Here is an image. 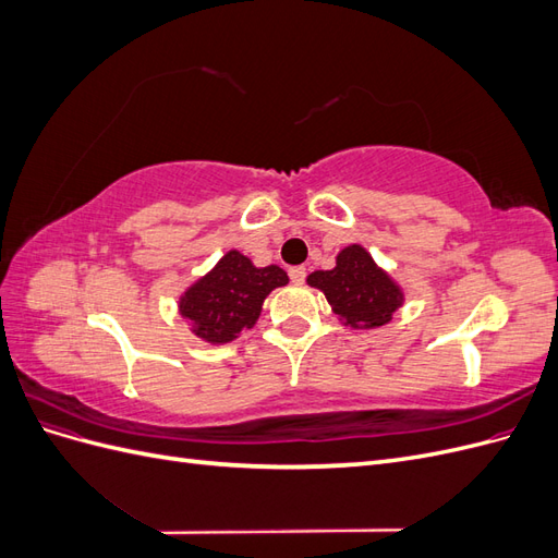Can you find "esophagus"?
Returning <instances> with one entry per match:
<instances>
[{"label": "esophagus", "mask_w": 558, "mask_h": 558, "mask_svg": "<svg viewBox=\"0 0 558 558\" xmlns=\"http://www.w3.org/2000/svg\"><path fill=\"white\" fill-rule=\"evenodd\" d=\"M289 277H291V281H293V283H302V281L307 279V269L302 267V265L291 267V269H289Z\"/></svg>", "instance_id": "34e87169"}]
</instances>
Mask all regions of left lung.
Segmentation results:
<instances>
[{"mask_svg": "<svg viewBox=\"0 0 558 558\" xmlns=\"http://www.w3.org/2000/svg\"><path fill=\"white\" fill-rule=\"evenodd\" d=\"M307 283L324 291L332 312L351 328H379L402 307V289L361 246L351 244L337 253L332 269H316Z\"/></svg>", "mask_w": 558, "mask_h": 558, "instance_id": "8db88e82", "label": "left lung"}]
</instances>
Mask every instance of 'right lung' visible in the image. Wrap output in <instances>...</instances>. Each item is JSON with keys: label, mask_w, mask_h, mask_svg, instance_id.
I'll return each mask as SVG.
<instances>
[{"label": "right lung", "mask_w": 558, "mask_h": 558, "mask_svg": "<svg viewBox=\"0 0 558 558\" xmlns=\"http://www.w3.org/2000/svg\"><path fill=\"white\" fill-rule=\"evenodd\" d=\"M286 283L289 275L279 265L256 267L232 248L211 272L185 289L179 298V314L191 320V330L199 340L226 344L256 326L263 300Z\"/></svg>", "instance_id": "add662e5"}]
</instances>
